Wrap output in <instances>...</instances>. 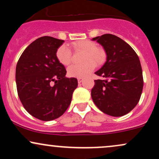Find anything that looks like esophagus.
<instances>
[{"label":"esophagus","instance_id":"esophagus-1","mask_svg":"<svg viewBox=\"0 0 159 159\" xmlns=\"http://www.w3.org/2000/svg\"><path fill=\"white\" fill-rule=\"evenodd\" d=\"M83 81V78H78V83H81V82Z\"/></svg>","mask_w":159,"mask_h":159}]
</instances>
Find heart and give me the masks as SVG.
Masks as SVG:
<instances>
[{
    "mask_svg": "<svg viewBox=\"0 0 159 159\" xmlns=\"http://www.w3.org/2000/svg\"><path fill=\"white\" fill-rule=\"evenodd\" d=\"M96 46V43L88 39L78 40L72 43L74 51L84 52L82 61L85 62L81 64H72L69 67L67 73L70 77H85L94 69L95 65L100 66L104 63L106 54L102 48ZM56 57L62 65L68 66L72 61V52L66 45H62L57 50Z\"/></svg>",
    "mask_w": 159,
    "mask_h": 159,
    "instance_id": "b5f03b06",
    "label": "heart"
}]
</instances>
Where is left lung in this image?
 Listing matches in <instances>:
<instances>
[{"label":"left lung","instance_id":"8db88e82","mask_svg":"<svg viewBox=\"0 0 159 159\" xmlns=\"http://www.w3.org/2000/svg\"><path fill=\"white\" fill-rule=\"evenodd\" d=\"M105 48L107 61L95 72L103 79L95 80L91 96L95 105L113 116L127 114L139 102L143 87L138 54L124 40L107 34L93 38Z\"/></svg>","mask_w":159,"mask_h":159}]
</instances>
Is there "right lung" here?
<instances>
[{
  "mask_svg": "<svg viewBox=\"0 0 159 159\" xmlns=\"http://www.w3.org/2000/svg\"><path fill=\"white\" fill-rule=\"evenodd\" d=\"M64 40L42 36L25 48L18 61L16 81L20 101L27 112L43 121L62 116L78 87L75 78L66 77L56 57Z\"/></svg>",
  "mask_w": 159,
  "mask_h": 159,
  "instance_id": "1",
  "label": "right lung"
}]
</instances>
